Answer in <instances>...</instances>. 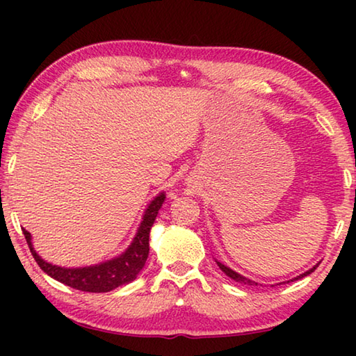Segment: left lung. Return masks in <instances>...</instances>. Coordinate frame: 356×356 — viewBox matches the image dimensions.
<instances>
[{"label": "left lung", "mask_w": 356, "mask_h": 356, "mask_svg": "<svg viewBox=\"0 0 356 356\" xmlns=\"http://www.w3.org/2000/svg\"><path fill=\"white\" fill-rule=\"evenodd\" d=\"M218 267L222 270V272H225L229 278H232L234 281H238V282H243V284H250V286H252V284H256L257 286V282H254V281H251V280H248V278H245V276H242V275H238V273H236L234 272V270H231L229 267H226V265H222V264H220L218 262ZM317 267V265H316ZM316 267H312L311 270H308V272L306 273H303V275H300L298 278H303V276H306V275H309V273H312L316 270ZM298 278H295V280H298ZM289 282V281H287Z\"/></svg>", "instance_id": "obj_1"}]
</instances>
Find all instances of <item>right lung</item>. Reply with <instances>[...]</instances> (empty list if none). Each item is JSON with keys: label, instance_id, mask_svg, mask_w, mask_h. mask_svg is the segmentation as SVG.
I'll return each mask as SVG.
<instances>
[{"label": "right lung", "instance_id": "right-lung-1", "mask_svg": "<svg viewBox=\"0 0 356 356\" xmlns=\"http://www.w3.org/2000/svg\"><path fill=\"white\" fill-rule=\"evenodd\" d=\"M165 195L160 193V195L149 204L134 243L130 245V248L125 251L122 256L113 259V261H108L105 264L92 265V267L63 268L42 261L38 256V252L33 248L31 236H29L26 229H23V234H25L26 243L29 246V250H31V254L34 256L35 262H38L39 267L44 270L47 275H50L51 278L58 280L65 286L74 287L76 291L110 292L113 289L125 284V282L134 281L138 273L141 272V268L144 267V264H146L149 256L150 227H152L156 218V213H159Z\"/></svg>", "mask_w": 356, "mask_h": 356}]
</instances>
